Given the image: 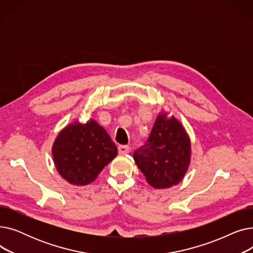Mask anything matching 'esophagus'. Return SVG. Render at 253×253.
I'll use <instances>...</instances> for the list:
<instances>
[{
  "label": "esophagus",
  "instance_id": "obj_1",
  "mask_svg": "<svg viewBox=\"0 0 253 253\" xmlns=\"http://www.w3.org/2000/svg\"><path fill=\"white\" fill-rule=\"evenodd\" d=\"M118 151L120 154H128L130 152V148L128 145H119Z\"/></svg>",
  "mask_w": 253,
  "mask_h": 253
}]
</instances>
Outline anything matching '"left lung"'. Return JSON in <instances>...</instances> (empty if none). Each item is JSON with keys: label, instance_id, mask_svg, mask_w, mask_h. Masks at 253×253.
<instances>
[{"label": "left lung", "instance_id": "8db88e82", "mask_svg": "<svg viewBox=\"0 0 253 253\" xmlns=\"http://www.w3.org/2000/svg\"><path fill=\"white\" fill-rule=\"evenodd\" d=\"M191 143L180 122L159 115L150 136L133 158L148 182L156 189L177 184L190 164Z\"/></svg>", "mask_w": 253, "mask_h": 253}]
</instances>
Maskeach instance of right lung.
<instances>
[{"label": "right lung", "mask_w": 253, "mask_h": 253, "mask_svg": "<svg viewBox=\"0 0 253 253\" xmlns=\"http://www.w3.org/2000/svg\"><path fill=\"white\" fill-rule=\"evenodd\" d=\"M59 174L72 184L86 185L117 156L116 144L94 121L75 122L62 130L53 144Z\"/></svg>", "instance_id": "obj_1"}]
</instances>
